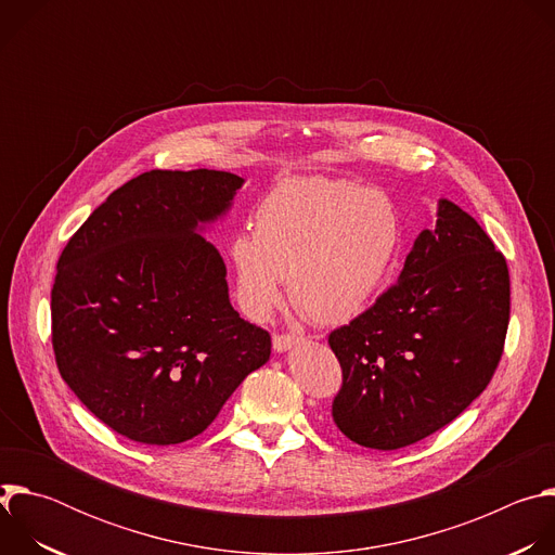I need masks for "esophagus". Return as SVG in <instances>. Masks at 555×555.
I'll return each instance as SVG.
<instances>
[{"label": "esophagus", "mask_w": 555, "mask_h": 555, "mask_svg": "<svg viewBox=\"0 0 555 555\" xmlns=\"http://www.w3.org/2000/svg\"><path fill=\"white\" fill-rule=\"evenodd\" d=\"M302 343H305L302 336H289V334H279V336L272 338V347H274L276 353H285L294 347H300Z\"/></svg>", "instance_id": "34e87169"}]
</instances>
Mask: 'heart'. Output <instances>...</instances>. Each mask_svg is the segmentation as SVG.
<instances>
[{"label": "heart", "mask_w": 555, "mask_h": 555, "mask_svg": "<svg viewBox=\"0 0 555 555\" xmlns=\"http://www.w3.org/2000/svg\"><path fill=\"white\" fill-rule=\"evenodd\" d=\"M402 244V219L377 189L327 178H296L272 189L234 234L228 257L234 296L253 321H268L283 300L323 325L360 315L384 287Z\"/></svg>", "instance_id": "1"}]
</instances>
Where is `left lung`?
<instances>
[{
  "label": "left lung",
  "mask_w": 555,
  "mask_h": 555,
  "mask_svg": "<svg viewBox=\"0 0 555 555\" xmlns=\"http://www.w3.org/2000/svg\"><path fill=\"white\" fill-rule=\"evenodd\" d=\"M509 325V272L486 230L450 199L422 230L398 283L330 334L343 366L332 415L373 450L422 441L490 384Z\"/></svg>",
  "instance_id": "8db88e82"
}]
</instances>
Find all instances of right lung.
Here are the masks:
<instances>
[{
	"label": "right lung",
	"instance_id": "1",
	"mask_svg": "<svg viewBox=\"0 0 555 555\" xmlns=\"http://www.w3.org/2000/svg\"><path fill=\"white\" fill-rule=\"evenodd\" d=\"M244 182L208 169L142 173L114 191L59 257V373L90 413L131 441L197 437L270 360V334L232 309L225 263L204 240Z\"/></svg>",
	"mask_w": 555,
	"mask_h": 555
}]
</instances>
